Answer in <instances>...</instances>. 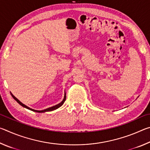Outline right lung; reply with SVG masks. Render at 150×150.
<instances>
[{
	"label": "right lung",
	"instance_id": "1",
	"mask_svg": "<svg viewBox=\"0 0 150 150\" xmlns=\"http://www.w3.org/2000/svg\"><path fill=\"white\" fill-rule=\"evenodd\" d=\"M11 95H12V97L14 98V99L15 100H16V102H17L18 103H19L20 105H21V106H23V107H24V108H26L27 109H29V110H32V111H34V112H40V113L45 112L52 111V110H55V109H57V108H58L59 107H60V106H62L63 103H64L65 100V99H66V95H65V93L64 98H63V100L62 101V102H61L60 103L58 104V105H55V106H52V107H50V108H47V109H45V110H34V109H32V108H29L28 106H26L25 105H24L23 103H22L20 102V101L18 99H17V98H16V97H15V96H14L13 95H12V93H11Z\"/></svg>",
	"mask_w": 150,
	"mask_h": 150
}]
</instances>
